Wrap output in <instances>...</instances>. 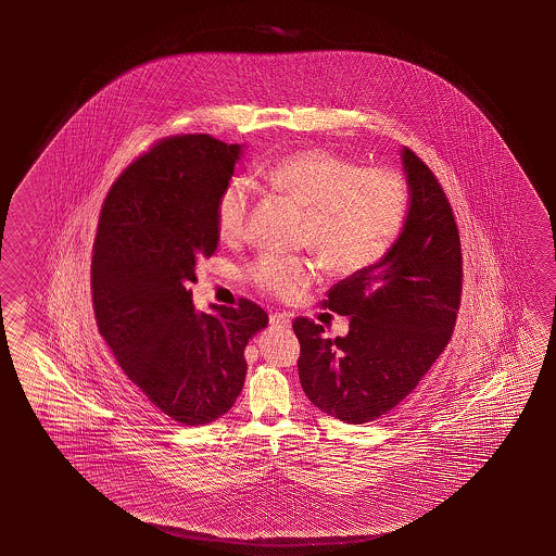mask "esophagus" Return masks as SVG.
<instances>
[{
    "label": "esophagus",
    "instance_id": "esophagus-1",
    "mask_svg": "<svg viewBox=\"0 0 556 556\" xmlns=\"http://www.w3.org/2000/svg\"><path fill=\"white\" fill-rule=\"evenodd\" d=\"M292 325V319L288 314H273L270 315V327H278V329H288Z\"/></svg>",
    "mask_w": 556,
    "mask_h": 556
}]
</instances>
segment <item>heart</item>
I'll use <instances>...</instances> for the list:
<instances>
[{
	"instance_id": "b5f03b06",
	"label": "heart",
	"mask_w": 556,
	"mask_h": 556,
	"mask_svg": "<svg viewBox=\"0 0 556 556\" xmlns=\"http://www.w3.org/2000/svg\"><path fill=\"white\" fill-rule=\"evenodd\" d=\"M263 180L307 212L303 242L334 273H363L378 263L404 223L407 186L390 168H358L334 152L309 149L268 164ZM251 207L253 184L232 178L215 207L223 241L241 239ZM249 278L263 292L293 300L317 280V266L263 254L249 266Z\"/></svg>"
}]
</instances>
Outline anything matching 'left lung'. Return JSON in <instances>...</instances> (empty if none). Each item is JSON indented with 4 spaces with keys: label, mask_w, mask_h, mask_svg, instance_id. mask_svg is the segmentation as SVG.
I'll use <instances>...</instances> for the list:
<instances>
[{
    "label": "left lung",
    "mask_w": 556,
    "mask_h": 556,
    "mask_svg": "<svg viewBox=\"0 0 556 556\" xmlns=\"http://www.w3.org/2000/svg\"><path fill=\"white\" fill-rule=\"evenodd\" d=\"M409 205L404 227L378 263L334 283L325 305L349 317L337 339L305 317L293 321L302 346L303 392L344 424L378 419L412 394L448 343L463 286L460 239L433 172L402 149Z\"/></svg>",
    "instance_id": "1"
}]
</instances>
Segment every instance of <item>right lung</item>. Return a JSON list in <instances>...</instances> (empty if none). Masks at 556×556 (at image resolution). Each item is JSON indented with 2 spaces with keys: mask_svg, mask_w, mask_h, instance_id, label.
Here are the masks:
<instances>
[{
  "mask_svg": "<svg viewBox=\"0 0 556 556\" xmlns=\"http://www.w3.org/2000/svg\"><path fill=\"white\" fill-rule=\"evenodd\" d=\"M244 144L159 142L108 193L91 256L98 327L132 384L184 425L212 424L241 394L244 349L268 325L256 303L193 307L195 264L219 244L215 207Z\"/></svg>",
  "mask_w": 556,
  "mask_h": 556,
  "instance_id": "1",
  "label": "right lung"
}]
</instances>
